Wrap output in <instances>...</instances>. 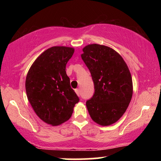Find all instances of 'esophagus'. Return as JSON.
Instances as JSON below:
<instances>
[{
	"label": "esophagus",
	"mask_w": 161,
	"mask_h": 161,
	"mask_svg": "<svg viewBox=\"0 0 161 161\" xmlns=\"http://www.w3.org/2000/svg\"><path fill=\"white\" fill-rule=\"evenodd\" d=\"M75 92H76L77 95L80 97V90H79L78 89H75Z\"/></svg>",
	"instance_id": "esophagus-1"
}]
</instances>
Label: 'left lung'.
I'll use <instances>...</instances> for the list:
<instances>
[{
  "mask_svg": "<svg viewBox=\"0 0 161 161\" xmlns=\"http://www.w3.org/2000/svg\"><path fill=\"white\" fill-rule=\"evenodd\" d=\"M81 58L91 73L94 93L86 101L91 118L107 126L122 117L133 95L130 72L122 57L107 46L92 44L83 49Z\"/></svg>",
  "mask_w": 161,
  "mask_h": 161,
  "instance_id": "8db88e82",
  "label": "left lung"
}]
</instances>
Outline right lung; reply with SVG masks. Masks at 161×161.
Returning <instances> with one entry per match:
<instances>
[{
	"label": "right lung",
	"instance_id": "1",
	"mask_svg": "<svg viewBox=\"0 0 161 161\" xmlns=\"http://www.w3.org/2000/svg\"><path fill=\"white\" fill-rule=\"evenodd\" d=\"M73 53L72 47H50L36 59L26 77V94L33 109L42 120L53 126L69 119L79 102L66 73V65Z\"/></svg>",
	"mask_w": 161,
	"mask_h": 161
}]
</instances>
